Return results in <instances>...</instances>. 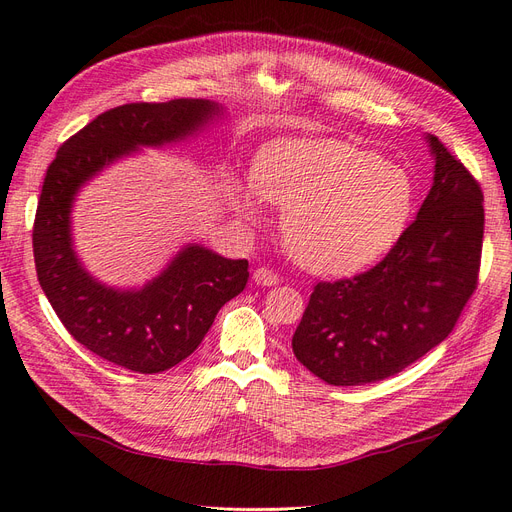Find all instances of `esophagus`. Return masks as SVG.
I'll return each instance as SVG.
<instances>
[{
    "mask_svg": "<svg viewBox=\"0 0 512 512\" xmlns=\"http://www.w3.org/2000/svg\"><path fill=\"white\" fill-rule=\"evenodd\" d=\"M253 280L257 282V285H261V287H274V285H278V282H280V276L276 272L268 270V268H257L253 272Z\"/></svg>",
    "mask_w": 512,
    "mask_h": 512,
    "instance_id": "34e87169",
    "label": "esophagus"
}]
</instances>
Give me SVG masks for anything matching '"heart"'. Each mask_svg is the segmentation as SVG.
Instances as JSON below:
<instances>
[{
  "label": "heart",
  "instance_id": "heart-1",
  "mask_svg": "<svg viewBox=\"0 0 512 512\" xmlns=\"http://www.w3.org/2000/svg\"><path fill=\"white\" fill-rule=\"evenodd\" d=\"M399 164L337 139H278L261 147L251 181L230 179L234 211L257 221L263 200L285 206L282 238L314 274L348 276L386 255L413 211Z\"/></svg>",
  "mask_w": 512,
  "mask_h": 512
}]
</instances>
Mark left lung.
<instances>
[{"label":"left lung","instance_id":"obj_1","mask_svg":"<svg viewBox=\"0 0 512 512\" xmlns=\"http://www.w3.org/2000/svg\"><path fill=\"white\" fill-rule=\"evenodd\" d=\"M426 141L434 179L418 217L369 272L318 282L293 335L297 361L331 386L401 373L447 339L477 289L483 192L437 137Z\"/></svg>","mask_w":512,"mask_h":512}]
</instances>
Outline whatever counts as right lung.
I'll list each match as a JSON object with an SVG mask.
<instances>
[{
    "mask_svg": "<svg viewBox=\"0 0 512 512\" xmlns=\"http://www.w3.org/2000/svg\"><path fill=\"white\" fill-rule=\"evenodd\" d=\"M221 116L223 107L206 99L113 107L67 139L46 170L33 223L37 280L75 342L113 365L160 373L185 361L221 306L244 291L249 261L187 244L141 289L107 287L75 255V196L109 164L185 141Z\"/></svg>",
    "mask_w": 512,
    "mask_h": 512,
    "instance_id": "add662e5",
    "label": "right lung"
}]
</instances>
